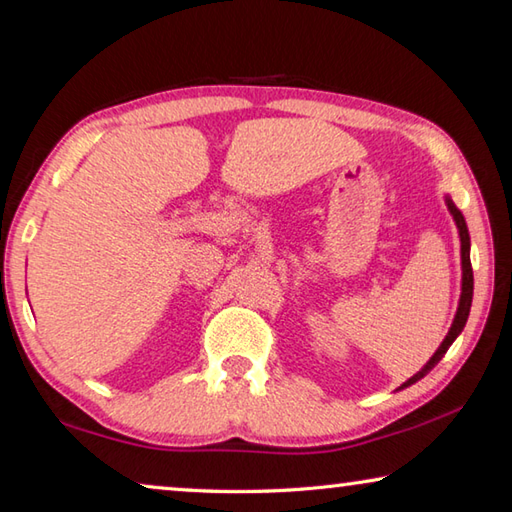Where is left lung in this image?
<instances>
[{"label":"left lung","mask_w":512,"mask_h":512,"mask_svg":"<svg viewBox=\"0 0 512 512\" xmlns=\"http://www.w3.org/2000/svg\"><path fill=\"white\" fill-rule=\"evenodd\" d=\"M446 204H448L450 215H453L455 224L459 228V237H462V270H464V275H462V297H459V308H457L455 322H453V326H450L442 346L437 348V353L430 357V362L422 370H419L417 375H413V377L408 379V382L402 384V388L415 384L417 379H422L424 375H428V370H433V366H437L439 359L446 355V350L450 348V344H453L455 339H457V335L464 330L468 313H470V304H473V266H470V237H468V228H466V222H464V215L459 213V208L453 204V199H446Z\"/></svg>","instance_id":"1"}]
</instances>
